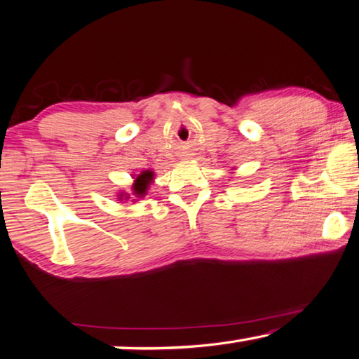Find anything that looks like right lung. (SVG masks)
Listing matches in <instances>:
<instances>
[{
  "mask_svg": "<svg viewBox=\"0 0 359 359\" xmlns=\"http://www.w3.org/2000/svg\"><path fill=\"white\" fill-rule=\"evenodd\" d=\"M154 180V171L145 170L141 175H137V178L134 180L133 184V194L136 197H144L145 192L149 189V184ZM119 199H123V194H119Z\"/></svg>",
  "mask_w": 359,
  "mask_h": 359,
  "instance_id": "1",
  "label": "right lung"
}]
</instances>
